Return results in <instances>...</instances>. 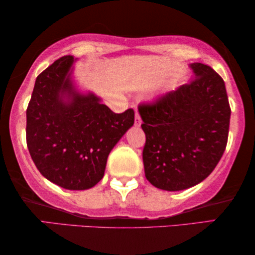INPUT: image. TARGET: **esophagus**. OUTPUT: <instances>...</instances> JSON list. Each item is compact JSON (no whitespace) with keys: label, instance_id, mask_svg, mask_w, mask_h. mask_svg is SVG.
<instances>
[{"label":"esophagus","instance_id":"1","mask_svg":"<svg viewBox=\"0 0 255 255\" xmlns=\"http://www.w3.org/2000/svg\"><path fill=\"white\" fill-rule=\"evenodd\" d=\"M134 124L139 127V125L141 124V118H140V115H139L138 111H135V117H134Z\"/></svg>","mask_w":255,"mask_h":255}]
</instances>
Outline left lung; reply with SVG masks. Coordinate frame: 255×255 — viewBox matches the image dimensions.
<instances>
[{
	"label": "left lung",
	"mask_w": 255,
	"mask_h": 255,
	"mask_svg": "<svg viewBox=\"0 0 255 255\" xmlns=\"http://www.w3.org/2000/svg\"><path fill=\"white\" fill-rule=\"evenodd\" d=\"M194 78L140 103L145 176L159 189L190 188L210 175L225 151L231 108L222 76L195 62Z\"/></svg>",
	"instance_id": "8db88e82"
}]
</instances>
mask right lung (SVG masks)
<instances>
[{"label": "right lung", "mask_w": 255, "mask_h": 255, "mask_svg": "<svg viewBox=\"0 0 255 255\" xmlns=\"http://www.w3.org/2000/svg\"><path fill=\"white\" fill-rule=\"evenodd\" d=\"M73 55L37 76L26 109V145L41 175L69 190L100 182L111 149L134 123L133 109L115 114L93 94L72 85ZM69 97L63 101V96Z\"/></svg>", "instance_id": "add662e5"}]
</instances>
